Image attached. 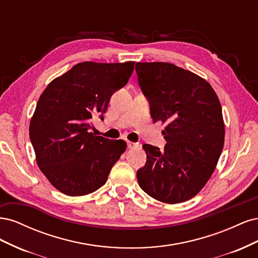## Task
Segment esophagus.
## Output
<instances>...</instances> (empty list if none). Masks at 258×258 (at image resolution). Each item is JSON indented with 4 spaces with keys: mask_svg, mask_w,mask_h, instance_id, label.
I'll use <instances>...</instances> for the list:
<instances>
[{
    "mask_svg": "<svg viewBox=\"0 0 258 258\" xmlns=\"http://www.w3.org/2000/svg\"><path fill=\"white\" fill-rule=\"evenodd\" d=\"M127 146H128V148H130V150H134V148H137L139 145H138V143L128 141V142H127Z\"/></svg>",
    "mask_w": 258,
    "mask_h": 258,
    "instance_id": "esophagus-1",
    "label": "esophagus"
}]
</instances>
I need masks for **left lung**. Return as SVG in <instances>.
Here are the masks:
<instances>
[{"label": "left lung", "mask_w": 258, "mask_h": 258, "mask_svg": "<svg viewBox=\"0 0 258 258\" xmlns=\"http://www.w3.org/2000/svg\"><path fill=\"white\" fill-rule=\"evenodd\" d=\"M139 86L162 131L163 152L144 144L145 166L138 170L140 187L165 204L189 200L212 175L224 146L222 106L202 77L168 62H138Z\"/></svg>", "instance_id": "8db88e82"}]
</instances>
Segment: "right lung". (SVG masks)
Instances as JSON below:
<instances>
[{
    "label": "right lung",
    "mask_w": 258,
    "mask_h": 258,
    "mask_svg": "<svg viewBox=\"0 0 258 258\" xmlns=\"http://www.w3.org/2000/svg\"><path fill=\"white\" fill-rule=\"evenodd\" d=\"M134 69V61L81 62L43 91L29 134L37 166L59 191L72 197L96 191L126 151L122 140L89 130L93 117L103 119L113 93L128 83Z\"/></svg>",
    "instance_id": "add662e5"
}]
</instances>
